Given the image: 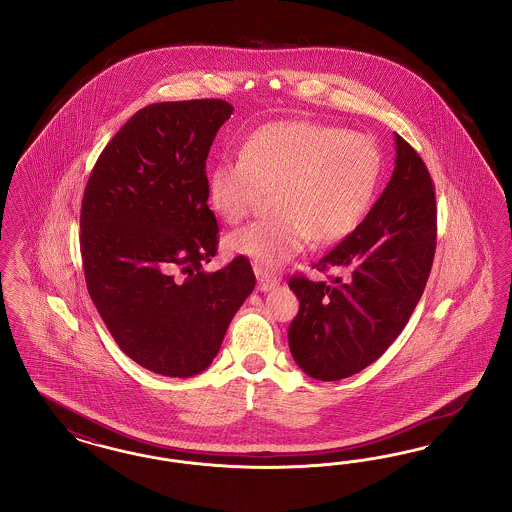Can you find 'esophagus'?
<instances>
[{"label":"esophagus","mask_w":512,"mask_h":512,"mask_svg":"<svg viewBox=\"0 0 512 512\" xmlns=\"http://www.w3.org/2000/svg\"><path fill=\"white\" fill-rule=\"evenodd\" d=\"M254 273H256V277H258V290H260V292H267V290H271V288H275V286L279 284L277 277L269 275L267 271L260 269V267H254Z\"/></svg>","instance_id":"esophagus-1"}]
</instances>
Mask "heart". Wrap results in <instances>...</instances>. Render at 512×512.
<instances>
[{
	"label": "heart",
	"mask_w": 512,
	"mask_h": 512,
	"mask_svg": "<svg viewBox=\"0 0 512 512\" xmlns=\"http://www.w3.org/2000/svg\"><path fill=\"white\" fill-rule=\"evenodd\" d=\"M381 157L360 133L305 119L269 123L250 134L239 161L209 172L212 210L228 224L245 220L262 191H271L273 216L229 233V252L265 269L307 247L332 245L359 226L378 188Z\"/></svg>",
	"instance_id": "heart-1"
}]
</instances>
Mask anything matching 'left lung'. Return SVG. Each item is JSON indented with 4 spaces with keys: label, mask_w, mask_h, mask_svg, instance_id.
<instances>
[{
    "label": "left lung",
    "mask_w": 512,
    "mask_h": 512,
    "mask_svg": "<svg viewBox=\"0 0 512 512\" xmlns=\"http://www.w3.org/2000/svg\"><path fill=\"white\" fill-rule=\"evenodd\" d=\"M395 171L353 233L313 265L338 271L332 283L292 277L300 311L288 328L296 364L338 381L364 370L397 340L431 273L435 186L423 159L395 133Z\"/></svg>",
    "instance_id": "8db88e82"
}]
</instances>
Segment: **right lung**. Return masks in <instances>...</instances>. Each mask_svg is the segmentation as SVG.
Wrapping results in <instances>:
<instances>
[{
    "label": "right lung",
    "instance_id": "obj_1",
    "mask_svg": "<svg viewBox=\"0 0 512 512\" xmlns=\"http://www.w3.org/2000/svg\"><path fill=\"white\" fill-rule=\"evenodd\" d=\"M231 114L218 98L142 108L100 153L83 195L91 300L119 349L159 376L207 370L256 284L245 256L203 267L218 245L205 167Z\"/></svg>",
    "mask_w": 512,
    "mask_h": 512
}]
</instances>
